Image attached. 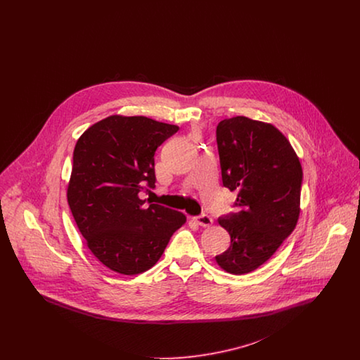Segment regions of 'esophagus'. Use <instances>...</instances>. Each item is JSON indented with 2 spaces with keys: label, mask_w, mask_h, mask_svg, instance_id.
Instances as JSON below:
<instances>
[{
  "label": "esophagus",
  "mask_w": 360,
  "mask_h": 360,
  "mask_svg": "<svg viewBox=\"0 0 360 360\" xmlns=\"http://www.w3.org/2000/svg\"><path fill=\"white\" fill-rule=\"evenodd\" d=\"M195 223L198 224L200 226H204V228H207V226H210L212 224H213V220H212V217L210 216H207V214H202V216H197V217H194L193 219Z\"/></svg>",
  "instance_id": "34e87169"
}]
</instances>
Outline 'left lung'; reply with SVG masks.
<instances>
[{"mask_svg": "<svg viewBox=\"0 0 360 360\" xmlns=\"http://www.w3.org/2000/svg\"><path fill=\"white\" fill-rule=\"evenodd\" d=\"M216 134L223 185L238 191L239 212L219 219L231 247L214 259L229 274H248L294 231L302 167L288 137L270 122L236 116L220 121Z\"/></svg>", "mask_w": 360, "mask_h": 360, "instance_id": "8db88e82", "label": "left lung"}]
</instances>
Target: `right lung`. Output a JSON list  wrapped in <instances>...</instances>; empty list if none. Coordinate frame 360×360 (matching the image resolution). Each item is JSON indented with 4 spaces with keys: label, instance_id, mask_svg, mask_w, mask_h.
I'll list each match as a JSON object with an SVG mask.
<instances>
[{
    "label": "right lung",
    "instance_id": "obj_1",
    "mask_svg": "<svg viewBox=\"0 0 360 360\" xmlns=\"http://www.w3.org/2000/svg\"><path fill=\"white\" fill-rule=\"evenodd\" d=\"M178 125L144 116L113 115L78 139L68 202L86 245L109 270L141 274L163 255L186 216L139 197L155 188L156 148Z\"/></svg>",
    "mask_w": 360,
    "mask_h": 360
}]
</instances>
